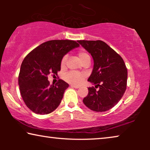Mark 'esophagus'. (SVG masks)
I'll list each match as a JSON object with an SVG mask.
<instances>
[{
    "label": "esophagus",
    "mask_w": 150,
    "mask_h": 150,
    "mask_svg": "<svg viewBox=\"0 0 150 150\" xmlns=\"http://www.w3.org/2000/svg\"><path fill=\"white\" fill-rule=\"evenodd\" d=\"M71 87H73V88H75V89H78V88H79V86H76V85H71Z\"/></svg>",
    "instance_id": "34e87169"
}]
</instances>
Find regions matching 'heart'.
Returning <instances> with one entry per match:
<instances>
[{
	"label": "heart",
	"instance_id": "1",
	"mask_svg": "<svg viewBox=\"0 0 150 150\" xmlns=\"http://www.w3.org/2000/svg\"><path fill=\"white\" fill-rule=\"evenodd\" d=\"M78 56H79V59H81L82 63H85V62H90L91 58H90L89 54H88L87 52H86L85 50L81 49L78 52ZM67 55H65L63 57L61 61V67L62 68H64L66 65L67 62ZM64 79L67 83L71 84L74 85H79L80 84L83 83L84 80L85 79V75L83 74H80L75 72V71H69L68 73H67L64 76Z\"/></svg>",
	"mask_w": 150,
	"mask_h": 150
}]
</instances>
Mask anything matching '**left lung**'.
I'll return each instance as SVG.
<instances>
[{"label":"left lung","mask_w":150,"mask_h":150,"mask_svg":"<svg viewBox=\"0 0 150 150\" xmlns=\"http://www.w3.org/2000/svg\"><path fill=\"white\" fill-rule=\"evenodd\" d=\"M78 42L91 54L94 61L88 81L96 86L88 88L89 93L84 98V104L93 111L108 110L118 103L126 89L128 71L124 61L101 40Z\"/></svg>","instance_id":"left-lung-1"}]
</instances>
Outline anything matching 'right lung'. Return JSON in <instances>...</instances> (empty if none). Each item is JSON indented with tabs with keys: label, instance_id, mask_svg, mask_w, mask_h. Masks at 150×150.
Segmentation results:
<instances>
[{
	"label": "right lung",
	"instance_id": "1",
	"mask_svg": "<svg viewBox=\"0 0 150 150\" xmlns=\"http://www.w3.org/2000/svg\"><path fill=\"white\" fill-rule=\"evenodd\" d=\"M79 46L74 40H50L33 49L22 61L18 84L26 106L37 114H48L60 104L69 85L63 80L50 85L48 76L61 70V61L71 49Z\"/></svg>",
	"mask_w": 150,
	"mask_h": 150
}]
</instances>
